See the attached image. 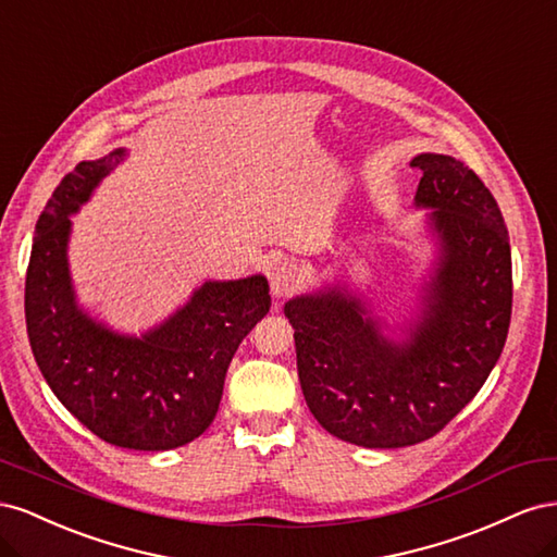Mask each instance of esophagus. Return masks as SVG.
Segmentation results:
<instances>
[{
  "label": "esophagus",
  "mask_w": 557,
  "mask_h": 557,
  "mask_svg": "<svg viewBox=\"0 0 557 557\" xmlns=\"http://www.w3.org/2000/svg\"><path fill=\"white\" fill-rule=\"evenodd\" d=\"M301 283H305V272H301V267L295 262L278 264L272 272V278H269V285H272V293L276 297H288L297 293L301 288Z\"/></svg>",
  "instance_id": "esophagus-1"
}]
</instances>
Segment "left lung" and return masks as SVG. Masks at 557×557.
Here are the masks:
<instances>
[{
	"instance_id": "8db88e82",
	"label": "left lung",
	"mask_w": 557,
	"mask_h": 557,
	"mask_svg": "<svg viewBox=\"0 0 557 557\" xmlns=\"http://www.w3.org/2000/svg\"><path fill=\"white\" fill-rule=\"evenodd\" d=\"M418 207L442 239L425 315L409 346L385 342L356 297L330 290L285 305L297 374L330 434L367 448H401L442 432L474 399L511 323V248L495 197L469 166L423 153Z\"/></svg>"
}]
</instances>
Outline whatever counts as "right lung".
Here are the masks:
<instances>
[{
  "label": "right lung",
  "instance_id": "add662e5",
  "mask_svg": "<svg viewBox=\"0 0 557 557\" xmlns=\"http://www.w3.org/2000/svg\"><path fill=\"white\" fill-rule=\"evenodd\" d=\"M123 156L113 150L102 160L78 162L39 215L25 281L27 336L50 391L99 440L166 450L197 440L213 423L234 352L272 297L262 276L209 281L188 307L141 339L83 315L66 272V215Z\"/></svg>",
  "mask_w": 557,
  "mask_h": 557
}]
</instances>
